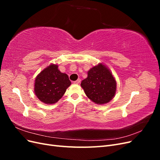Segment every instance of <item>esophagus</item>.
Returning <instances> with one entry per match:
<instances>
[{
	"label": "esophagus",
	"instance_id": "esophagus-1",
	"mask_svg": "<svg viewBox=\"0 0 160 160\" xmlns=\"http://www.w3.org/2000/svg\"><path fill=\"white\" fill-rule=\"evenodd\" d=\"M81 82V79H77V81H74L73 82V83H75V84H79V83Z\"/></svg>",
	"mask_w": 160,
	"mask_h": 160
}]
</instances>
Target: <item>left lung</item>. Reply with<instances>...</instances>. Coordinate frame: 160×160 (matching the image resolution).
<instances>
[{"label":"left lung","instance_id":"left-lung-1","mask_svg":"<svg viewBox=\"0 0 160 160\" xmlns=\"http://www.w3.org/2000/svg\"><path fill=\"white\" fill-rule=\"evenodd\" d=\"M86 95L97 104L107 103L113 99L116 91V81L110 71L102 63L88 71V77L81 81Z\"/></svg>","mask_w":160,"mask_h":160}]
</instances>
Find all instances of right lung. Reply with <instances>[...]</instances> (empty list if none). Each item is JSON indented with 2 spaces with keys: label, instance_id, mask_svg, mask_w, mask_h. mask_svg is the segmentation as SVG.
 Listing matches in <instances>:
<instances>
[{
  "label": "right lung",
  "instance_id": "add662e5",
  "mask_svg": "<svg viewBox=\"0 0 160 160\" xmlns=\"http://www.w3.org/2000/svg\"><path fill=\"white\" fill-rule=\"evenodd\" d=\"M71 84L69 77L62 73L57 65H50L42 70L35 79V95L46 104H53L59 101Z\"/></svg>",
  "mask_w": 160,
  "mask_h": 160
}]
</instances>
